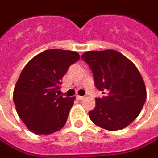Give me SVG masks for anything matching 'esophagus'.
I'll return each instance as SVG.
<instances>
[{"mask_svg":"<svg viewBox=\"0 0 158 158\" xmlns=\"http://www.w3.org/2000/svg\"><path fill=\"white\" fill-rule=\"evenodd\" d=\"M77 98L79 99V100H83V99L85 98V96H77Z\"/></svg>","mask_w":158,"mask_h":158,"instance_id":"esophagus-1","label":"esophagus"}]
</instances>
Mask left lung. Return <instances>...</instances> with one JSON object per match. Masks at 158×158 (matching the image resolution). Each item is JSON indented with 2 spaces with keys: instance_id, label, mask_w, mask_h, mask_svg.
<instances>
[{
  "instance_id": "1",
  "label": "left lung",
  "mask_w": 158,
  "mask_h": 158,
  "mask_svg": "<svg viewBox=\"0 0 158 158\" xmlns=\"http://www.w3.org/2000/svg\"><path fill=\"white\" fill-rule=\"evenodd\" d=\"M82 60L93 72L98 90L106 94L96 98L89 112L94 124L108 131L127 127L138 118L146 100V88L137 66L118 51H88Z\"/></svg>"
}]
</instances>
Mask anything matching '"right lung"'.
Here are the masks:
<instances>
[{
    "instance_id": "add662e5",
    "label": "right lung",
    "mask_w": 158,
    "mask_h": 158,
    "mask_svg": "<svg viewBox=\"0 0 158 158\" xmlns=\"http://www.w3.org/2000/svg\"><path fill=\"white\" fill-rule=\"evenodd\" d=\"M74 51L49 49L30 60L16 82L13 98L20 118L32 132L49 135L64 127L75 97L57 94L69 66L79 60Z\"/></svg>"
}]
</instances>
